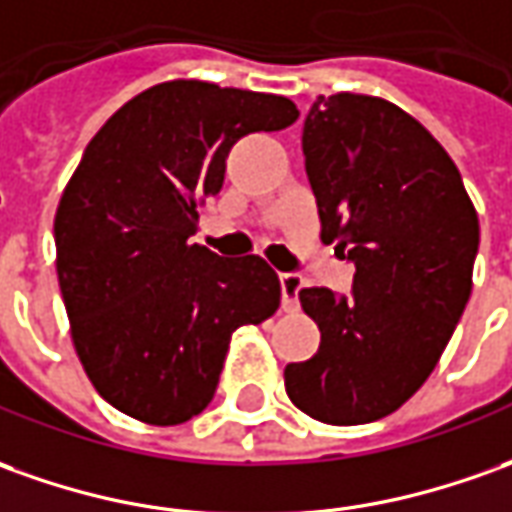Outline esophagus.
<instances>
[{"label":"esophagus","instance_id":"1","mask_svg":"<svg viewBox=\"0 0 512 512\" xmlns=\"http://www.w3.org/2000/svg\"><path fill=\"white\" fill-rule=\"evenodd\" d=\"M301 276L284 273L281 276V309L284 312H298V292H301Z\"/></svg>","mask_w":512,"mask_h":512}]
</instances>
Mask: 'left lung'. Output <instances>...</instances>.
I'll list each match as a JSON object with an SVG mask.
<instances>
[{"label":"left lung","mask_w":512,"mask_h":512,"mask_svg":"<svg viewBox=\"0 0 512 512\" xmlns=\"http://www.w3.org/2000/svg\"><path fill=\"white\" fill-rule=\"evenodd\" d=\"M320 239L348 256L351 295L298 292L320 348L284 370L287 396L334 426L379 421L429 379L471 295L479 220L429 130L368 94L317 97L303 122Z\"/></svg>","instance_id":"obj_1"}]
</instances>
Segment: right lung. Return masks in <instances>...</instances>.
<instances>
[{
	"mask_svg": "<svg viewBox=\"0 0 512 512\" xmlns=\"http://www.w3.org/2000/svg\"><path fill=\"white\" fill-rule=\"evenodd\" d=\"M276 94L169 80L125 102L88 142L55 214L58 284L86 376L111 407L175 426L209 407L239 326L276 315L259 256L189 242L242 136L290 128Z\"/></svg>",
	"mask_w": 512,
	"mask_h": 512,
	"instance_id": "add662e5",
	"label": "right lung"
}]
</instances>
